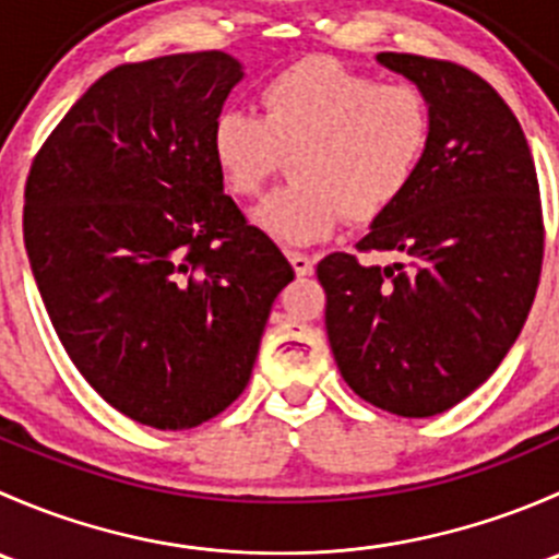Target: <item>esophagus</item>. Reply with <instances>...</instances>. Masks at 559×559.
Segmentation results:
<instances>
[{"label":"esophagus","instance_id":"34e87169","mask_svg":"<svg viewBox=\"0 0 559 559\" xmlns=\"http://www.w3.org/2000/svg\"><path fill=\"white\" fill-rule=\"evenodd\" d=\"M286 259H289L292 267H295L297 275H311L313 273V259L308 257V253L289 251V253H286Z\"/></svg>","mask_w":559,"mask_h":559}]
</instances>
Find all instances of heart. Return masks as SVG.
<instances>
[{"mask_svg": "<svg viewBox=\"0 0 559 559\" xmlns=\"http://www.w3.org/2000/svg\"><path fill=\"white\" fill-rule=\"evenodd\" d=\"M262 116L224 110L211 151L233 194L253 197L284 167L295 183L273 191L253 222L284 246L332 238L341 222H370L408 191L430 148L432 116L411 83H379L332 59H302L259 92Z\"/></svg>", "mask_w": 559, "mask_h": 559, "instance_id": "heart-1", "label": "heart"}]
</instances>
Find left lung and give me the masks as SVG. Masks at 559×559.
Instances as JSON below:
<instances>
[{
	"instance_id": "8db88e82",
	"label": "left lung",
	"mask_w": 559,
	"mask_h": 559,
	"mask_svg": "<svg viewBox=\"0 0 559 559\" xmlns=\"http://www.w3.org/2000/svg\"><path fill=\"white\" fill-rule=\"evenodd\" d=\"M376 61L421 88L432 116L414 183L357 243L405 262L335 251L316 275L343 381L421 419L481 386L520 337L544 259L538 178L520 121L476 72L411 53Z\"/></svg>"
}]
</instances>
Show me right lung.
<instances>
[{
  "label": "right lung",
  "instance_id": "obj_1",
  "mask_svg": "<svg viewBox=\"0 0 559 559\" xmlns=\"http://www.w3.org/2000/svg\"><path fill=\"white\" fill-rule=\"evenodd\" d=\"M243 75L224 50L116 67L26 180L24 243L61 346L112 408L156 430L240 397L295 278L213 159V121Z\"/></svg>",
  "mask_w": 559,
  "mask_h": 559
}]
</instances>
